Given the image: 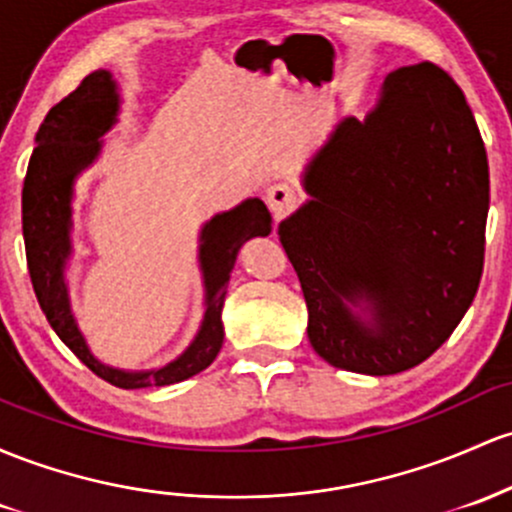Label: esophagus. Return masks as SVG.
<instances>
[{
  "instance_id": "obj_1",
  "label": "esophagus",
  "mask_w": 512,
  "mask_h": 512,
  "mask_svg": "<svg viewBox=\"0 0 512 512\" xmlns=\"http://www.w3.org/2000/svg\"><path fill=\"white\" fill-rule=\"evenodd\" d=\"M296 201H299V194L291 184L286 182H277V184H269L267 189V204L269 211H272L274 221H282L289 211H294Z\"/></svg>"
}]
</instances>
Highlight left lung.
I'll list each match as a JSON object with an SVG mask.
<instances>
[{
    "mask_svg": "<svg viewBox=\"0 0 512 512\" xmlns=\"http://www.w3.org/2000/svg\"><path fill=\"white\" fill-rule=\"evenodd\" d=\"M311 201L279 223L328 364L389 376L425 362L484 272L488 157L442 67H398L364 121L345 119L308 165ZM367 302L364 324L346 306Z\"/></svg>",
    "mask_w": 512,
    "mask_h": 512,
    "instance_id": "left-lung-1",
    "label": "left lung"
}]
</instances>
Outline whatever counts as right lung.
Listing matches in <instances>:
<instances>
[{
  "instance_id": "1",
  "label": "right lung",
  "mask_w": 512,
  "mask_h": 512,
  "mask_svg": "<svg viewBox=\"0 0 512 512\" xmlns=\"http://www.w3.org/2000/svg\"><path fill=\"white\" fill-rule=\"evenodd\" d=\"M119 111L116 82L97 70L75 92L48 111L36 136L21 196L26 262L33 291L50 328L94 374L119 389H148L189 379L206 369L221 352L228 279L245 240L269 235L272 216L260 199H247L233 211L218 213L201 230L199 260L204 269L206 313L199 335L182 357L155 372H121L92 357L72 318L65 286V260L70 257V199L72 182L99 155V138L114 126Z\"/></svg>"
}]
</instances>
